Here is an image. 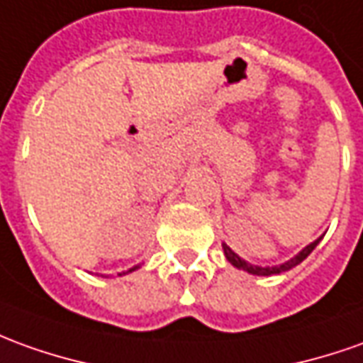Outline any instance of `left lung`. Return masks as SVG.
<instances>
[{"instance_id":"1","label":"left lung","mask_w":363,"mask_h":363,"mask_svg":"<svg viewBox=\"0 0 363 363\" xmlns=\"http://www.w3.org/2000/svg\"><path fill=\"white\" fill-rule=\"evenodd\" d=\"M322 241V237H318L316 241H312L311 245H306L304 249H302L301 253L294 255L292 259H289L286 262H282V264H274V267H259V264H251L249 261H245V259H241L239 255L235 253V251H231V247L229 245L223 243V253L225 257H227V261L233 264L235 269H241V271L249 272V274H257V277H271V274H281V272H286L291 271V269H294L296 264H301L308 255L314 251V247Z\"/></svg>"}]
</instances>
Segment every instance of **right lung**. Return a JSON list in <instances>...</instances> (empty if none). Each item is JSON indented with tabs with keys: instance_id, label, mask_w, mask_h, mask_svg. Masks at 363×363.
I'll return each instance as SVG.
<instances>
[{
	"instance_id": "add662e5",
	"label": "right lung",
	"mask_w": 363,
	"mask_h": 363,
	"mask_svg": "<svg viewBox=\"0 0 363 363\" xmlns=\"http://www.w3.org/2000/svg\"><path fill=\"white\" fill-rule=\"evenodd\" d=\"M136 269H140V264H136V267H132V269H130V271H126V272H120L118 277H122V274H128V272H132V271H136Z\"/></svg>"
}]
</instances>
